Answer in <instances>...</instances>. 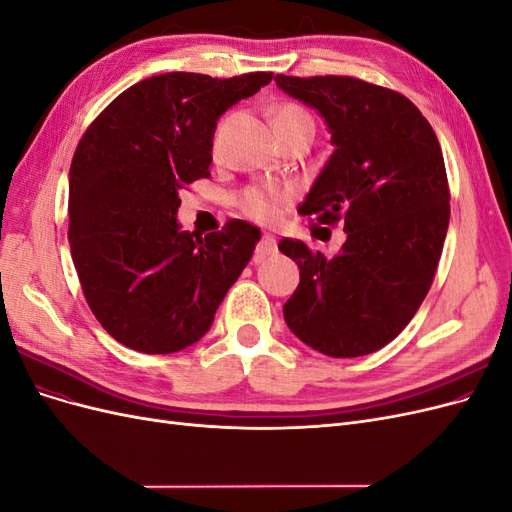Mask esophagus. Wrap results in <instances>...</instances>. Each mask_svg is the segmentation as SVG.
<instances>
[{"instance_id": "34e87169", "label": "esophagus", "mask_w": 512, "mask_h": 512, "mask_svg": "<svg viewBox=\"0 0 512 512\" xmlns=\"http://www.w3.org/2000/svg\"><path fill=\"white\" fill-rule=\"evenodd\" d=\"M277 254V241L271 235H265L258 245H256V254H254V262H262L265 258Z\"/></svg>"}]
</instances>
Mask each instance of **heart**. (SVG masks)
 <instances>
[{
  "instance_id": "b5f03b06",
  "label": "heart",
  "mask_w": 512,
  "mask_h": 512,
  "mask_svg": "<svg viewBox=\"0 0 512 512\" xmlns=\"http://www.w3.org/2000/svg\"><path fill=\"white\" fill-rule=\"evenodd\" d=\"M271 119H273V130L280 141L294 132L314 130L312 115H309L303 106L294 104V102H282V104L273 106ZM220 134L222 132L218 130L213 136L215 147H218V143H220ZM288 198H290V194L284 188H273V185H250V188H245L239 194L237 205L243 211V215H247V218H252L256 222H269L275 218L277 209H280V205H284Z\"/></svg>"
}]
</instances>
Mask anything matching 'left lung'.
Masks as SVG:
<instances>
[{"label":"left lung","instance_id":"left-lung-1","mask_svg":"<svg viewBox=\"0 0 512 512\" xmlns=\"http://www.w3.org/2000/svg\"><path fill=\"white\" fill-rule=\"evenodd\" d=\"M275 83L327 121L333 156L301 215L344 224L327 258L303 241L280 250L301 282L284 305L290 331L333 359L380 350L408 327L436 275L451 218L438 136L399 91L354 76H286Z\"/></svg>","mask_w":512,"mask_h":512}]
</instances>
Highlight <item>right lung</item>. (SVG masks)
<instances>
[{
    "mask_svg": "<svg viewBox=\"0 0 512 512\" xmlns=\"http://www.w3.org/2000/svg\"><path fill=\"white\" fill-rule=\"evenodd\" d=\"M271 79L149 76L108 104L76 145L70 252L89 309L119 344L145 354L192 346L250 262L256 226L228 220L203 239L175 215L179 192L211 175L220 115Z\"/></svg>",
    "mask_w": 512,
    "mask_h": 512,
    "instance_id": "add662e5",
    "label": "right lung"
}]
</instances>
